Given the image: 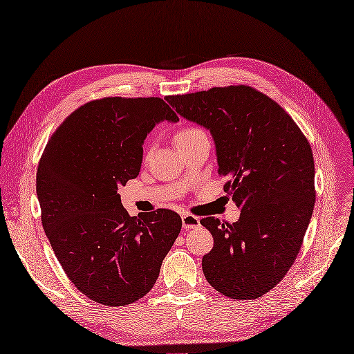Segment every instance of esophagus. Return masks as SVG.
<instances>
[{
	"instance_id": "34e87169",
	"label": "esophagus",
	"mask_w": 354,
	"mask_h": 354,
	"mask_svg": "<svg viewBox=\"0 0 354 354\" xmlns=\"http://www.w3.org/2000/svg\"><path fill=\"white\" fill-rule=\"evenodd\" d=\"M181 222H183V227L184 229H196L200 226V218L190 214V213H186L181 216Z\"/></svg>"
}]
</instances>
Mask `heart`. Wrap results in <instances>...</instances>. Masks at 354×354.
I'll return each mask as SVG.
<instances>
[{
    "label": "heart",
    "instance_id": "heart-1",
    "mask_svg": "<svg viewBox=\"0 0 354 354\" xmlns=\"http://www.w3.org/2000/svg\"><path fill=\"white\" fill-rule=\"evenodd\" d=\"M200 133H203V131H200L198 128H183V129H180V131L176 133L174 140H176V144L180 145V144H183V142H186V141H189V140H192V138L200 136Z\"/></svg>",
    "mask_w": 354,
    "mask_h": 354
}]
</instances>
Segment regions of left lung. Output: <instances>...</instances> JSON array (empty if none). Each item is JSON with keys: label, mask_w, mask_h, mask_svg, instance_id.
Listing matches in <instances>:
<instances>
[{"label": "left lung", "mask_w": 354, "mask_h": 354, "mask_svg": "<svg viewBox=\"0 0 354 354\" xmlns=\"http://www.w3.org/2000/svg\"><path fill=\"white\" fill-rule=\"evenodd\" d=\"M210 131L225 192L241 207L233 225L206 217L213 249L201 261L212 287L233 299L271 291L294 263L315 203L313 151L275 100L250 86L167 97Z\"/></svg>", "instance_id": "left-lung-1"}]
</instances>
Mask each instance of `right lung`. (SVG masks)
Returning a JSON list of instances; mask_svg holds the SVG:
<instances>
[{"label":"right lung","mask_w":354,"mask_h":354,"mask_svg":"<svg viewBox=\"0 0 354 354\" xmlns=\"http://www.w3.org/2000/svg\"><path fill=\"white\" fill-rule=\"evenodd\" d=\"M177 122L160 97H104L66 118L37 168L41 223L63 271L99 304L142 298L181 230L167 209L129 216L118 189L140 174L153 128Z\"/></svg>","instance_id":"right-lung-1"}]
</instances>
